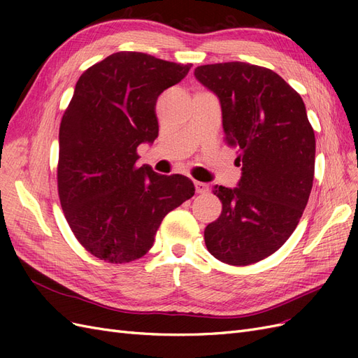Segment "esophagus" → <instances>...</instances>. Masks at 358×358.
I'll list each match as a JSON object with an SVG mask.
<instances>
[{
	"mask_svg": "<svg viewBox=\"0 0 358 358\" xmlns=\"http://www.w3.org/2000/svg\"><path fill=\"white\" fill-rule=\"evenodd\" d=\"M194 187H196L197 194H208L209 192V185L203 182H194Z\"/></svg>",
	"mask_w": 358,
	"mask_h": 358,
	"instance_id": "obj_1",
	"label": "esophagus"
}]
</instances>
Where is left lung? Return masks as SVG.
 Here are the masks:
<instances>
[{"label": "left lung", "mask_w": 358, "mask_h": 358, "mask_svg": "<svg viewBox=\"0 0 358 358\" xmlns=\"http://www.w3.org/2000/svg\"><path fill=\"white\" fill-rule=\"evenodd\" d=\"M194 76L220 99L225 142L242 166L236 188H213L222 212L204 242L222 263L254 264L296 230L312 189L315 134L301 96L272 70L234 61Z\"/></svg>", "instance_id": "8db88e82"}]
</instances>
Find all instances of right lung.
Instances as JSON below:
<instances>
[{
  "label": "right lung",
  "instance_id": "right-lung-1",
  "mask_svg": "<svg viewBox=\"0 0 358 358\" xmlns=\"http://www.w3.org/2000/svg\"><path fill=\"white\" fill-rule=\"evenodd\" d=\"M189 69L148 53L116 52L76 83L59 127L58 194L76 239L107 263L143 257L164 216L196 191L187 176L137 167L138 145L158 137L159 94Z\"/></svg>",
  "mask_w": 358,
  "mask_h": 358
}]
</instances>
